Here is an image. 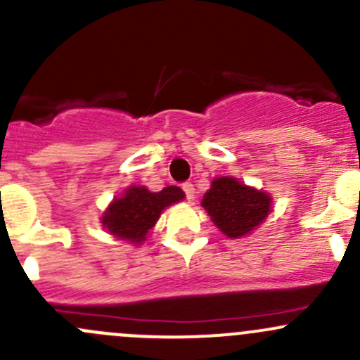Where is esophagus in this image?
Listing matches in <instances>:
<instances>
[{
  "label": "esophagus",
  "mask_w": 360,
  "mask_h": 360,
  "mask_svg": "<svg viewBox=\"0 0 360 360\" xmlns=\"http://www.w3.org/2000/svg\"><path fill=\"white\" fill-rule=\"evenodd\" d=\"M183 191H184V193H186V198H188V200H193V198H195V186H193V184H191V183H184L183 184Z\"/></svg>",
  "instance_id": "1"
}]
</instances>
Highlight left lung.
Wrapping results in <instances>:
<instances>
[{"label":"left lung","mask_w":360,"mask_h":360,"mask_svg":"<svg viewBox=\"0 0 360 360\" xmlns=\"http://www.w3.org/2000/svg\"><path fill=\"white\" fill-rule=\"evenodd\" d=\"M202 207L228 238L252 233L274 209L266 191L248 186L231 176L214 177L203 195Z\"/></svg>","instance_id":"left-lung-1"}]
</instances>
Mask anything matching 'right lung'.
I'll list each match as a JSON object with an SVG mask.
<instances>
[{
    "label": "right lung",
    "instance_id": "1",
    "mask_svg": "<svg viewBox=\"0 0 360 360\" xmlns=\"http://www.w3.org/2000/svg\"><path fill=\"white\" fill-rule=\"evenodd\" d=\"M181 200H184V191L179 186L150 191L146 186L132 184L123 190L120 197L112 198L101 216V224L112 237L132 245H141L163 210Z\"/></svg>",
    "mask_w": 360,
    "mask_h": 360
}]
</instances>
